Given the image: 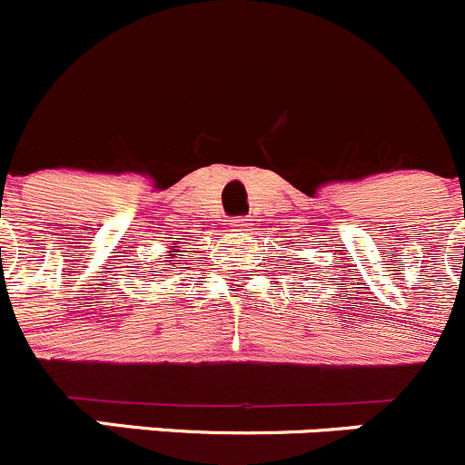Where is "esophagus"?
<instances>
[{
    "label": "esophagus",
    "mask_w": 465,
    "mask_h": 465,
    "mask_svg": "<svg viewBox=\"0 0 465 465\" xmlns=\"http://www.w3.org/2000/svg\"><path fill=\"white\" fill-rule=\"evenodd\" d=\"M246 228H249V219H244V216H237V219L230 221V230H237V232H240V230Z\"/></svg>",
    "instance_id": "obj_1"
}]
</instances>
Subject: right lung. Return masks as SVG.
<instances>
[{"label":"right lung","mask_w":465,"mask_h":465,"mask_svg":"<svg viewBox=\"0 0 465 465\" xmlns=\"http://www.w3.org/2000/svg\"><path fill=\"white\" fill-rule=\"evenodd\" d=\"M187 253V251H184ZM171 258L166 260V264H163L162 269L157 272V276H162V273H183L184 269H187V260L183 258V251L178 249V246H173V249L169 251Z\"/></svg>","instance_id":"right-lung-1"}]
</instances>
